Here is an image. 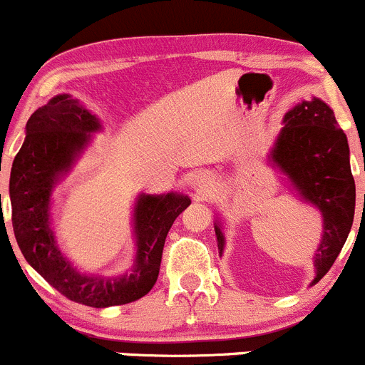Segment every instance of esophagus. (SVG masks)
I'll return each instance as SVG.
<instances>
[{"instance_id": "1", "label": "esophagus", "mask_w": 365, "mask_h": 365, "mask_svg": "<svg viewBox=\"0 0 365 365\" xmlns=\"http://www.w3.org/2000/svg\"><path fill=\"white\" fill-rule=\"evenodd\" d=\"M211 182V178H209V174H205V172H195V174L190 175L191 187H193L195 191H198V193L209 190Z\"/></svg>"}]
</instances>
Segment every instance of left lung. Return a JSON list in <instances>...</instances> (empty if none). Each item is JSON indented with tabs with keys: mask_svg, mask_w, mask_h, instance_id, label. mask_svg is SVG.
I'll return each mask as SVG.
<instances>
[{
	"mask_svg": "<svg viewBox=\"0 0 365 365\" xmlns=\"http://www.w3.org/2000/svg\"><path fill=\"white\" fill-rule=\"evenodd\" d=\"M284 128L269 149L268 161L291 190L314 205L323 218V236L314 254V280L319 282L344 247L355 216V181L349 167V145L334 110L319 97L302 101L284 115ZM218 254L225 234L215 220Z\"/></svg>",
	"mask_w": 365,
	"mask_h": 365,
	"instance_id": "8db88e82",
	"label": "left lung"
}]
</instances>
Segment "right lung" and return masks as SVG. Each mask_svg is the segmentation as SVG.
Returning a JSON list of instances; mask_svg holds the SVG:
<instances>
[{
  "instance_id": "add662e5",
  "label": "right lung",
  "mask_w": 365,
  "mask_h": 365,
  "mask_svg": "<svg viewBox=\"0 0 365 365\" xmlns=\"http://www.w3.org/2000/svg\"><path fill=\"white\" fill-rule=\"evenodd\" d=\"M101 131L97 115L68 93H58L26 122V138L12 163L9 186L14 234L28 264L68 300L96 309L131 304L153 289L168 230L191 204L179 191L140 193L133 207L136 252L131 269L104 277L76 268L56 243L53 191Z\"/></svg>"
}]
</instances>
